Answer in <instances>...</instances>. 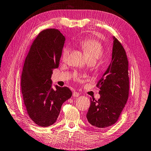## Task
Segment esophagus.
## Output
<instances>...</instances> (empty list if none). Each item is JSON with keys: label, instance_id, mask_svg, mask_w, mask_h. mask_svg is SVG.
<instances>
[{"label": "esophagus", "instance_id": "34e87169", "mask_svg": "<svg viewBox=\"0 0 151 151\" xmlns=\"http://www.w3.org/2000/svg\"><path fill=\"white\" fill-rule=\"evenodd\" d=\"M73 95V97H78V96L80 95V94L76 92V91H74Z\"/></svg>", "mask_w": 151, "mask_h": 151}]
</instances>
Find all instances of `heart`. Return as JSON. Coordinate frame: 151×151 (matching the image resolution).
Instances as JSON below:
<instances>
[{
	"instance_id": "1",
	"label": "heart",
	"mask_w": 151,
	"mask_h": 151,
	"mask_svg": "<svg viewBox=\"0 0 151 151\" xmlns=\"http://www.w3.org/2000/svg\"><path fill=\"white\" fill-rule=\"evenodd\" d=\"M80 46L82 48L83 52L87 56L88 60L96 61L100 58L104 52L103 45L101 41L95 38H86L80 42ZM70 52L69 47H65L63 49L62 54V59L65 61Z\"/></svg>"
}]
</instances>
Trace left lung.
Returning a JSON list of instances; mask_svg holds the SVG:
<instances>
[{
	"instance_id": "8db88e82",
	"label": "left lung",
	"mask_w": 151,
	"mask_h": 151,
	"mask_svg": "<svg viewBox=\"0 0 151 151\" xmlns=\"http://www.w3.org/2000/svg\"><path fill=\"white\" fill-rule=\"evenodd\" d=\"M111 62L97 84L100 89L99 100L90 99L86 115L88 122L99 129L116 123L126 104L129 93V62L121 43L114 37Z\"/></svg>"
}]
</instances>
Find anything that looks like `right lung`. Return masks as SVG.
<instances>
[{
    "instance_id": "1",
    "label": "right lung",
    "mask_w": 151,
    "mask_h": 151,
    "mask_svg": "<svg viewBox=\"0 0 151 151\" xmlns=\"http://www.w3.org/2000/svg\"><path fill=\"white\" fill-rule=\"evenodd\" d=\"M65 38L55 28L41 31L30 47L21 75V91L27 114L34 123L53 124L62 105L71 97L67 87L52 88V70L59 66Z\"/></svg>"
}]
</instances>
